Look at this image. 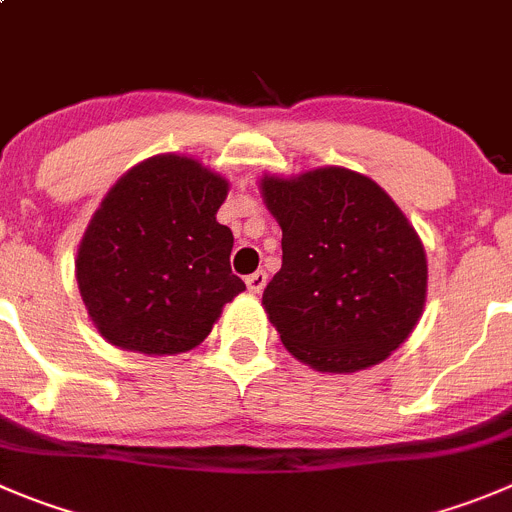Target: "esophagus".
Instances as JSON below:
<instances>
[{
	"mask_svg": "<svg viewBox=\"0 0 512 512\" xmlns=\"http://www.w3.org/2000/svg\"><path fill=\"white\" fill-rule=\"evenodd\" d=\"M245 283H247V290H250V293H262V288L267 285V272L265 270L252 272V275H247L245 278Z\"/></svg>",
	"mask_w": 512,
	"mask_h": 512,
	"instance_id": "1",
	"label": "esophagus"
}]
</instances>
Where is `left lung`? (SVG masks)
Wrapping results in <instances>:
<instances>
[{
    "label": "left lung",
    "mask_w": 512,
    "mask_h": 512,
    "mask_svg": "<svg viewBox=\"0 0 512 512\" xmlns=\"http://www.w3.org/2000/svg\"><path fill=\"white\" fill-rule=\"evenodd\" d=\"M260 191L283 229V267L262 293L283 346L323 374L386 361L427 303L417 229L374 179L343 166L265 174Z\"/></svg>",
    "instance_id": "1"
}]
</instances>
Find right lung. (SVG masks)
I'll return each mask as SVG.
<instances>
[{"instance_id":"1","label":"right lung","mask_w":512,"mask_h":512,"mask_svg":"<svg viewBox=\"0 0 512 512\" xmlns=\"http://www.w3.org/2000/svg\"><path fill=\"white\" fill-rule=\"evenodd\" d=\"M229 181L199 159L156 154L131 166L90 217L75 278L95 331L123 351L197 348L245 290L217 222Z\"/></svg>"}]
</instances>
